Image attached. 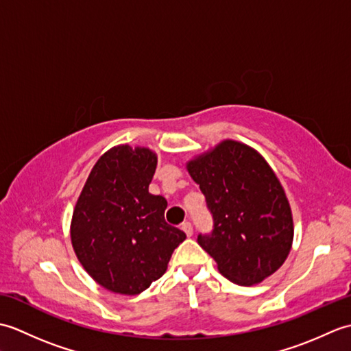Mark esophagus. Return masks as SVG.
Returning <instances> with one entry per match:
<instances>
[{"label":"esophagus","instance_id":"34e87169","mask_svg":"<svg viewBox=\"0 0 351 351\" xmlns=\"http://www.w3.org/2000/svg\"><path fill=\"white\" fill-rule=\"evenodd\" d=\"M181 229L184 230L185 235H187V237H191V235H193V226H191V223H190V221H185V223H182Z\"/></svg>","mask_w":351,"mask_h":351}]
</instances>
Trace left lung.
Returning a JSON list of instances; mask_svg holds the SVG:
<instances>
[{"mask_svg": "<svg viewBox=\"0 0 351 351\" xmlns=\"http://www.w3.org/2000/svg\"><path fill=\"white\" fill-rule=\"evenodd\" d=\"M213 215L197 243L237 285H255L285 263L293 215L274 171L255 149L234 140L187 164Z\"/></svg>", "mask_w": 351, "mask_h": 351, "instance_id": "obj_1", "label": "left lung"}]
</instances>
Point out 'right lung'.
Here are the masks:
<instances>
[{
  "instance_id": "add662e5",
  "label": "right lung",
  "mask_w": 351,
  "mask_h": 351,
  "mask_svg": "<svg viewBox=\"0 0 351 351\" xmlns=\"http://www.w3.org/2000/svg\"><path fill=\"white\" fill-rule=\"evenodd\" d=\"M156 155L146 147L116 146L95 164L72 215L77 258L113 293L136 295L166 273L185 240L164 220L167 200L149 193Z\"/></svg>"
}]
</instances>
